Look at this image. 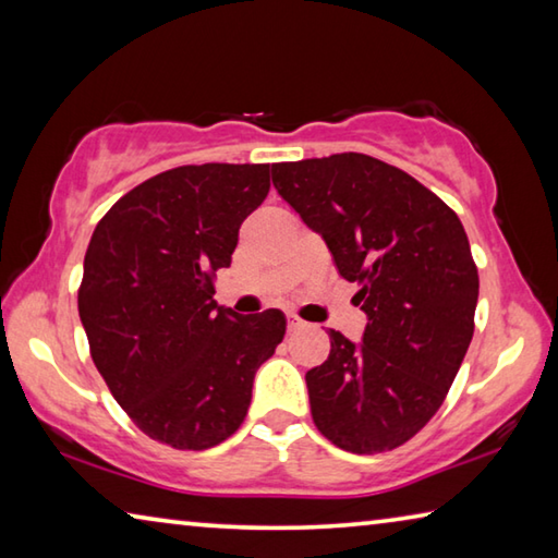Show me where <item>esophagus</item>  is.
<instances>
[{
  "label": "esophagus",
  "mask_w": 558,
  "mask_h": 558,
  "mask_svg": "<svg viewBox=\"0 0 558 558\" xmlns=\"http://www.w3.org/2000/svg\"><path fill=\"white\" fill-rule=\"evenodd\" d=\"M302 327H305V323H302V319L288 317V332H298V329H302Z\"/></svg>",
  "instance_id": "1"
}]
</instances>
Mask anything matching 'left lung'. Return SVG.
<instances>
[{
    "mask_svg": "<svg viewBox=\"0 0 558 558\" xmlns=\"http://www.w3.org/2000/svg\"><path fill=\"white\" fill-rule=\"evenodd\" d=\"M278 194L323 235L356 282L364 342L329 329V356L305 374L317 430L374 456L436 415L475 332L477 266L458 214L381 159L342 153L272 165Z\"/></svg>",
    "mask_w": 558,
    "mask_h": 558,
    "instance_id": "1",
    "label": "left lung"
}]
</instances>
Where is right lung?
Returning a JSON list of instances; mask_svg holds the SVG:
<instances>
[{
	"label": "right lung",
	"instance_id": "right-lung-1",
	"mask_svg": "<svg viewBox=\"0 0 558 558\" xmlns=\"http://www.w3.org/2000/svg\"><path fill=\"white\" fill-rule=\"evenodd\" d=\"M268 189V165L174 167L112 204L90 235L78 315L93 364L132 423L174 450L239 430L253 376L286 337L280 310L239 317L214 300Z\"/></svg>",
	"mask_w": 558,
	"mask_h": 558
}]
</instances>
